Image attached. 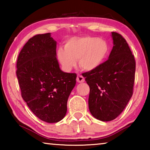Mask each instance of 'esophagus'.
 Returning <instances> with one entry per match:
<instances>
[{
	"label": "esophagus",
	"instance_id": "esophagus-1",
	"mask_svg": "<svg viewBox=\"0 0 150 150\" xmlns=\"http://www.w3.org/2000/svg\"><path fill=\"white\" fill-rule=\"evenodd\" d=\"M77 81L78 83H83L85 81V78L81 75H77Z\"/></svg>",
	"mask_w": 150,
	"mask_h": 150
}]
</instances>
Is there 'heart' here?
<instances>
[{
    "label": "heart",
    "instance_id": "b5f03b06",
    "mask_svg": "<svg viewBox=\"0 0 150 150\" xmlns=\"http://www.w3.org/2000/svg\"><path fill=\"white\" fill-rule=\"evenodd\" d=\"M110 53V45L98 37L83 36L71 38L66 42L65 49L57 52L58 59L63 69L70 71L79 65L85 71L95 70L102 65Z\"/></svg>",
    "mask_w": 150,
    "mask_h": 150
}]
</instances>
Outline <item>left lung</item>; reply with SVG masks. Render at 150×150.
<instances>
[{"label":"left lung","mask_w":150,"mask_h":150,"mask_svg":"<svg viewBox=\"0 0 150 150\" xmlns=\"http://www.w3.org/2000/svg\"><path fill=\"white\" fill-rule=\"evenodd\" d=\"M113 47L108 59L83 73L90 87L88 108L98 120L108 122L120 115L133 94L136 62L126 40L112 32Z\"/></svg>","instance_id":"left-lung-1"}]
</instances>
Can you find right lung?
I'll list each match as a JSON object with an SVG mask.
<instances>
[{
	"label": "right lung",
	"instance_id": "obj_1",
	"mask_svg": "<svg viewBox=\"0 0 150 150\" xmlns=\"http://www.w3.org/2000/svg\"><path fill=\"white\" fill-rule=\"evenodd\" d=\"M56 45L50 33L35 35L24 45L16 63L22 98L38 118L48 123L64 118L77 77L60 69Z\"/></svg>",
	"mask_w": 150,
	"mask_h": 150
}]
</instances>
